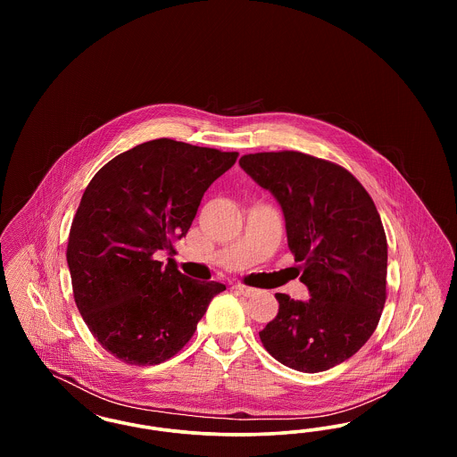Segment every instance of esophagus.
<instances>
[{
	"mask_svg": "<svg viewBox=\"0 0 457 457\" xmlns=\"http://www.w3.org/2000/svg\"><path fill=\"white\" fill-rule=\"evenodd\" d=\"M233 289H235L237 293H239V295H243V296H250V295L255 293L253 287H248V286H245V284H235Z\"/></svg>",
	"mask_w": 457,
	"mask_h": 457,
	"instance_id": "esophagus-1",
	"label": "esophagus"
}]
</instances>
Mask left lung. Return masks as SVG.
Returning a JSON list of instances; mask_svg holds the SVG:
<instances>
[{
	"label": "left lung",
	"instance_id": "left-lung-1",
	"mask_svg": "<svg viewBox=\"0 0 457 457\" xmlns=\"http://www.w3.org/2000/svg\"><path fill=\"white\" fill-rule=\"evenodd\" d=\"M243 171L278 198L310 300L278 293L261 341L289 369L317 373L351 358L387 298V238L363 185L343 166L296 151L246 154Z\"/></svg>",
	"mask_w": 457,
	"mask_h": 457
}]
</instances>
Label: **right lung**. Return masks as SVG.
Here are the masks:
<instances>
[{
	"label": "right lung",
	"instance_id": "add662e5",
	"mask_svg": "<svg viewBox=\"0 0 457 457\" xmlns=\"http://www.w3.org/2000/svg\"><path fill=\"white\" fill-rule=\"evenodd\" d=\"M238 153L155 138L104 164L82 195L66 262L73 298L96 341L129 365H159L194 336L226 289L155 261L183 238L207 188Z\"/></svg>",
	"mask_w": 457,
	"mask_h": 457
}]
</instances>
